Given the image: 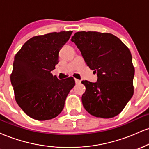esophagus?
<instances>
[{"instance_id": "1", "label": "esophagus", "mask_w": 149, "mask_h": 149, "mask_svg": "<svg viewBox=\"0 0 149 149\" xmlns=\"http://www.w3.org/2000/svg\"><path fill=\"white\" fill-rule=\"evenodd\" d=\"M75 82H76V84H79V83H80V80H78V79H75Z\"/></svg>"}]
</instances>
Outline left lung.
Listing matches in <instances>:
<instances>
[{
	"label": "left lung",
	"mask_w": 149,
	"mask_h": 149,
	"mask_svg": "<svg viewBox=\"0 0 149 149\" xmlns=\"http://www.w3.org/2000/svg\"><path fill=\"white\" fill-rule=\"evenodd\" d=\"M96 83L83 80L82 96L85 110L97 118H111L123 110L134 94V67L128 47L116 36L97 31H78L71 38Z\"/></svg>",
	"instance_id": "8db88e82"
}]
</instances>
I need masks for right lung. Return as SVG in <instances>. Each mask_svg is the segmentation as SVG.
<instances>
[{"instance_id": "1", "label": "right lung", "mask_w": 149, "mask_h": 149, "mask_svg": "<svg viewBox=\"0 0 149 149\" xmlns=\"http://www.w3.org/2000/svg\"><path fill=\"white\" fill-rule=\"evenodd\" d=\"M72 31L52 32L32 37L15 57L10 80L17 103L37 120L57 117L75 85L72 77L59 80L51 71L59 62V52Z\"/></svg>"}]
</instances>
